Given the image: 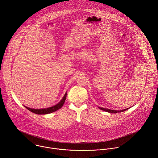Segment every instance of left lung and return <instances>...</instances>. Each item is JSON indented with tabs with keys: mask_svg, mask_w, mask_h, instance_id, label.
I'll use <instances>...</instances> for the list:
<instances>
[{
	"mask_svg": "<svg viewBox=\"0 0 158 158\" xmlns=\"http://www.w3.org/2000/svg\"><path fill=\"white\" fill-rule=\"evenodd\" d=\"M98 108L100 109V110H102L103 111H106V112H109V113H112V114H117V113H120V112H124L125 110H128L130 108H127V109H123V110H110V109H105V108H103V107H98Z\"/></svg>",
	"mask_w": 158,
	"mask_h": 158,
	"instance_id": "8db88e82",
	"label": "left lung"
}]
</instances>
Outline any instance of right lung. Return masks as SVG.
<instances>
[{"instance_id": "add662e5", "label": "right lung", "mask_w": 158, "mask_h": 158, "mask_svg": "<svg viewBox=\"0 0 158 158\" xmlns=\"http://www.w3.org/2000/svg\"><path fill=\"white\" fill-rule=\"evenodd\" d=\"M66 96H67V92H66L64 97H63V98L61 99V100L59 103H58L56 105H55V106H53L48 107V108L35 109L29 108V107H27L26 106H25V107L27 108V109H28L30 112H31L34 114H38V115H45V114H51V113H52V112H54L59 110L60 109H61L63 107V104H64V103L66 100Z\"/></svg>"}]
</instances>
